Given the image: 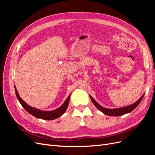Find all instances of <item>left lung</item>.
I'll use <instances>...</instances> for the list:
<instances>
[{"mask_svg":"<svg viewBox=\"0 0 155 155\" xmlns=\"http://www.w3.org/2000/svg\"><path fill=\"white\" fill-rule=\"evenodd\" d=\"M143 96H144V94L137 101H136L134 103V104L127 107L118 108V109H107V108L103 107L102 106L99 105V104H98V103L91 96H90V97L93 103V104L95 105V107L97 108V109H98L101 112H102L103 113L107 116H121V115L125 114L127 113H129V112H130L131 111L133 110L135 108L140 104V103L141 102L142 98L143 97Z\"/></svg>","mask_w":155,"mask_h":155,"instance_id":"left-lung-1","label":"left lung"}]
</instances>
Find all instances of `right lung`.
<instances>
[{
	"label": "right lung",
	"instance_id": "obj_1",
	"mask_svg": "<svg viewBox=\"0 0 155 155\" xmlns=\"http://www.w3.org/2000/svg\"><path fill=\"white\" fill-rule=\"evenodd\" d=\"M15 90L16 96L18 100L19 101L21 105L28 112H29L30 114L36 117L37 118H41V119L46 120H52L58 118L59 116L63 115L67 109L68 104H69V101H70V95H69L68 97L67 98V100L64 102V104L60 107H59L58 109H56L51 111H44V110H41L39 109H35V108L30 107V105H28L26 103H25L21 99V97L19 96V95H18L16 88H15Z\"/></svg>",
	"mask_w": 155,
	"mask_h": 155
}]
</instances>
